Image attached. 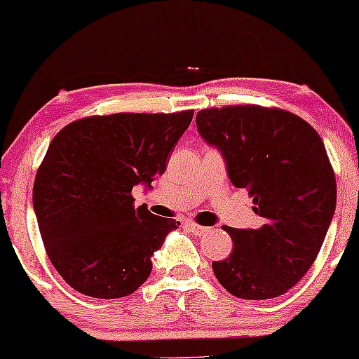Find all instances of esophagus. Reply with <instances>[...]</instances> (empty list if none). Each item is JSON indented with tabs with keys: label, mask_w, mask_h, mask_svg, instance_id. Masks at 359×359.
Returning a JSON list of instances; mask_svg holds the SVG:
<instances>
[{
	"label": "esophagus",
	"mask_w": 359,
	"mask_h": 359,
	"mask_svg": "<svg viewBox=\"0 0 359 359\" xmlns=\"http://www.w3.org/2000/svg\"><path fill=\"white\" fill-rule=\"evenodd\" d=\"M187 226L191 228V231H192V233L196 235V237H203V235H206L208 231H210V228H208V226H201V224L194 223V222L189 223Z\"/></svg>",
	"instance_id": "esophagus-1"
}]
</instances>
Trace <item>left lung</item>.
<instances>
[{
  "instance_id": "obj_1",
  "label": "left lung",
  "mask_w": 359,
  "mask_h": 359,
  "mask_svg": "<svg viewBox=\"0 0 359 359\" xmlns=\"http://www.w3.org/2000/svg\"><path fill=\"white\" fill-rule=\"evenodd\" d=\"M196 124L264 218L257 230L223 226L233 250L212 262L216 279L243 300L286 293L312 267L336 210V175L322 137L302 117L261 105L199 110Z\"/></svg>"
}]
</instances>
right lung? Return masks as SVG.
<instances>
[{
  "instance_id": "obj_1",
  "label": "right lung",
  "mask_w": 359,
  "mask_h": 359,
  "mask_svg": "<svg viewBox=\"0 0 359 359\" xmlns=\"http://www.w3.org/2000/svg\"><path fill=\"white\" fill-rule=\"evenodd\" d=\"M192 116H92L53 137L35 175L34 210L47 255L71 288L112 300L147 281L153 252L180 223L136 208L131 191L165 172Z\"/></svg>"
}]
</instances>
